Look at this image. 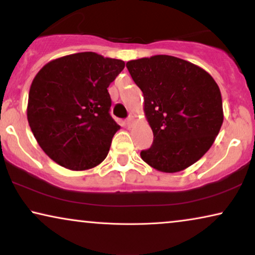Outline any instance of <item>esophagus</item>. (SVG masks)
<instances>
[{"mask_svg": "<svg viewBox=\"0 0 255 255\" xmlns=\"http://www.w3.org/2000/svg\"><path fill=\"white\" fill-rule=\"evenodd\" d=\"M131 123H132V117H131V116H128V117L127 118V124L128 125V127H130Z\"/></svg>", "mask_w": 255, "mask_h": 255, "instance_id": "34e87169", "label": "esophagus"}]
</instances>
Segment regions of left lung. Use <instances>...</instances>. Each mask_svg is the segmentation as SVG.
Listing matches in <instances>:
<instances>
[{
    "instance_id": "obj_1",
    "label": "left lung",
    "mask_w": 255,
    "mask_h": 255,
    "mask_svg": "<svg viewBox=\"0 0 255 255\" xmlns=\"http://www.w3.org/2000/svg\"><path fill=\"white\" fill-rule=\"evenodd\" d=\"M144 94L153 144L140 152L153 168L175 173L200 160L214 144L224 120L222 95L212 76L172 55L127 62Z\"/></svg>"
}]
</instances>
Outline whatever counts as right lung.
Listing matches in <instances>:
<instances>
[{
    "mask_svg": "<svg viewBox=\"0 0 255 255\" xmlns=\"http://www.w3.org/2000/svg\"><path fill=\"white\" fill-rule=\"evenodd\" d=\"M125 62L81 52L52 60L34 76L27 121L43 151L65 168L100 165L121 127L110 116L108 87Z\"/></svg>",
    "mask_w": 255,
    "mask_h": 255,
    "instance_id": "1",
    "label": "right lung"
}]
</instances>
